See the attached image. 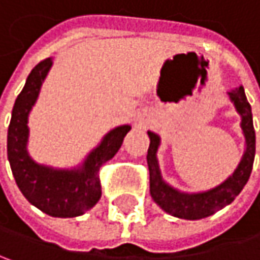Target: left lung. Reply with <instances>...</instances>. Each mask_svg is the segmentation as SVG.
Segmentation results:
<instances>
[{
	"instance_id": "8db88e82",
	"label": "left lung",
	"mask_w": 260,
	"mask_h": 260,
	"mask_svg": "<svg viewBox=\"0 0 260 260\" xmlns=\"http://www.w3.org/2000/svg\"><path fill=\"white\" fill-rule=\"evenodd\" d=\"M228 95L234 103L238 114L241 116V129L246 137V152L234 174L228 180H224L220 186L211 190L201 192V193H184L167 184L162 180L157 159H156V152L160 138L159 135L150 131L147 132L150 138V146L147 150V165L150 173V195L164 211H167L174 217L187 219V220H198L208 217L216 211L222 210L226 205H229L248 181L253 168L254 153H256V135L253 128L251 107L246 98L243 86L234 89L232 92H228Z\"/></svg>"
}]
</instances>
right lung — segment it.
<instances>
[{
    "instance_id": "1",
    "label": "right lung",
    "mask_w": 260,
    "mask_h": 260,
    "mask_svg": "<svg viewBox=\"0 0 260 260\" xmlns=\"http://www.w3.org/2000/svg\"><path fill=\"white\" fill-rule=\"evenodd\" d=\"M50 67L52 58L37 63L16 98L7 134V154L16 184L32 205L52 217H77L101 198L100 168L117 153L131 126L110 131L77 170H55L37 164L26 152L28 114Z\"/></svg>"
}]
</instances>
